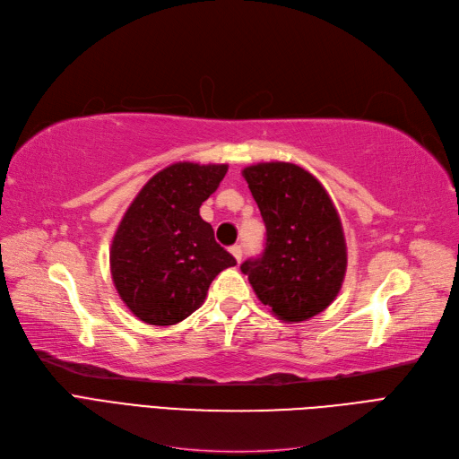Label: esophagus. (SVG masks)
I'll use <instances>...</instances> for the list:
<instances>
[{
  "instance_id": "34e87169",
  "label": "esophagus",
  "mask_w": 459,
  "mask_h": 459,
  "mask_svg": "<svg viewBox=\"0 0 459 459\" xmlns=\"http://www.w3.org/2000/svg\"><path fill=\"white\" fill-rule=\"evenodd\" d=\"M230 252H231L233 258H235L237 262H241V258H243V247H241V245H233V247L230 248Z\"/></svg>"
}]
</instances>
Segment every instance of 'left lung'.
<instances>
[{
	"label": "left lung",
	"instance_id": "left-lung-1",
	"mask_svg": "<svg viewBox=\"0 0 459 459\" xmlns=\"http://www.w3.org/2000/svg\"><path fill=\"white\" fill-rule=\"evenodd\" d=\"M243 177L264 218L265 248L241 272L281 321H307L334 302L345 277L347 247L334 203L294 163L250 165Z\"/></svg>",
	"mask_w": 459,
	"mask_h": 459
}]
</instances>
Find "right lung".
Segmentation results:
<instances>
[{"label": "right lung", "mask_w": 459, "mask_h": 459, "mask_svg": "<svg viewBox=\"0 0 459 459\" xmlns=\"http://www.w3.org/2000/svg\"><path fill=\"white\" fill-rule=\"evenodd\" d=\"M228 165L180 161L153 175L125 212L109 250L117 294L140 321L177 325L203 302L235 258L214 241L199 207Z\"/></svg>", "instance_id": "right-lung-1"}]
</instances>
